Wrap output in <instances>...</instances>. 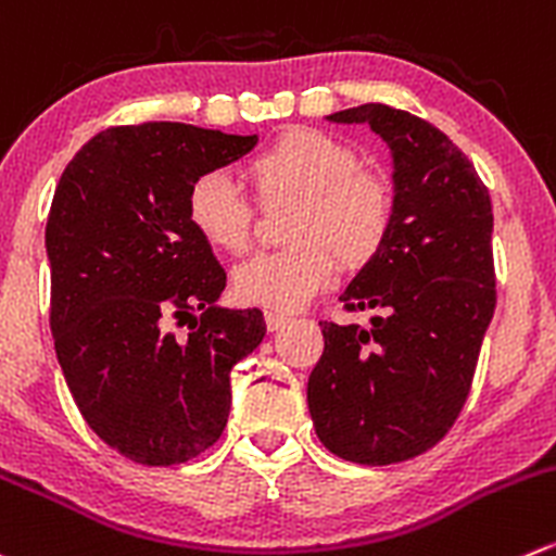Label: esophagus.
I'll return each mask as SVG.
<instances>
[{
  "label": "esophagus",
  "instance_id": "34e87169",
  "mask_svg": "<svg viewBox=\"0 0 556 556\" xmlns=\"http://www.w3.org/2000/svg\"><path fill=\"white\" fill-rule=\"evenodd\" d=\"M290 323L288 315H279V312H266V328L268 331H279Z\"/></svg>",
  "mask_w": 556,
  "mask_h": 556
}]
</instances>
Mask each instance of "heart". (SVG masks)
Listing matches in <instances>:
<instances>
[{"label":"heart","mask_w":556,"mask_h":556,"mask_svg":"<svg viewBox=\"0 0 556 556\" xmlns=\"http://www.w3.org/2000/svg\"><path fill=\"white\" fill-rule=\"evenodd\" d=\"M263 206L295 201L288 241L261 252L233 271L241 301L293 312L333 282L339 263L364 268L380 255L393 228V190L337 135L293 127L247 163ZM187 223L214 250L241 255L255 233V206L228 170H206L187 190Z\"/></svg>","instance_id":"b5f03b06"}]
</instances>
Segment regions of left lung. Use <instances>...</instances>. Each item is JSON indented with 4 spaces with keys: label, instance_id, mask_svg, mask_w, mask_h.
<instances>
[{
    "label": "left lung",
    "instance_id": "1",
    "mask_svg": "<svg viewBox=\"0 0 556 556\" xmlns=\"http://www.w3.org/2000/svg\"><path fill=\"white\" fill-rule=\"evenodd\" d=\"M328 118L369 124L391 147L396 212L380 255L339 295L377 317L320 323L306 402L331 454L393 465L438 445L470 393L497 304L492 198L465 152L413 113L366 102Z\"/></svg>",
    "mask_w": 556,
    "mask_h": 556
}]
</instances>
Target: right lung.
<instances>
[{
    "label": "right lung",
    "instance_id": "right-lung-1",
    "mask_svg": "<svg viewBox=\"0 0 556 556\" xmlns=\"http://www.w3.org/2000/svg\"><path fill=\"white\" fill-rule=\"evenodd\" d=\"M255 143L181 122L108 127L53 192L46 250L59 366L91 432L138 465L212 448L228 424L230 369L266 337L261 309L214 304L225 271L185 208L198 176ZM181 325L185 338L173 331Z\"/></svg>",
    "mask_w": 556,
    "mask_h": 556
}]
</instances>
